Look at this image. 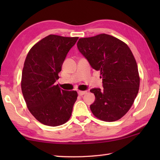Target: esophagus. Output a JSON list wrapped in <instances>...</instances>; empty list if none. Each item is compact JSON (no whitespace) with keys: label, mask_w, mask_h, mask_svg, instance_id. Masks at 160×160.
Instances as JSON below:
<instances>
[{"label":"esophagus","mask_w":160,"mask_h":160,"mask_svg":"<svg viewBox=\"0 0 160 160\" xmlns=\"http://www.w3.org/2000/svg\"><path fill=\"white\" fill-rule=\"evenodd\" d=\"M86 93H87V91H78V95H79V96H83V95L86 94Z\"/></svg>","instance_id":"obj_1"}]
</instances>
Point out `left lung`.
<instances>
[{
	"label": "left lung",
	"instance_id": "8db88e82",
	"mask_svg": "<svg viewBox=\"0 0 160 160\" xmlns=\"http://www.w3.org/2000/svg\"><path fill=\"white\" fill-rule=\"evenodd\" d=\"M77 47L102 78V90H90L96 97L91 112L102 121L120 120L132 107L140 87L137 62L130 48L105 33L80 38Z\"/></svg>",
	"mask_w": 160,
	"mask_h": 160
}]
</instances>
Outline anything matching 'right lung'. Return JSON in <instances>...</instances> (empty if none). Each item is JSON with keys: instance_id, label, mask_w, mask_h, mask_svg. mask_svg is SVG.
Wrapping results in <instances>:
<instances>
[{"instance_id": "add662e5", "label": "right lung", "mask_w": 160, "mask_h": 160, "mask_svg": "<svg viewBox=\"0 0 160 160\" xmlns=\"http://www.w3.org/2000/svg\"><path fill=\"white\" fill-rule=\"evenodd\" d=\"M78 39L51 34L36 43L27 55L22 93L30 113L45 125L57 127L71 118L78 93L61 89L55 82L67 53Z\"/></svg>"}]
</instances>
